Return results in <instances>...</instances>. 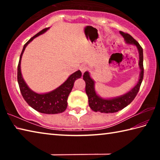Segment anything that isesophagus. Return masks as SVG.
<instances>
[{"instance_id": "1", "label": "esophagus", "mask_w": 160, "mask_h": 160, "mask_svg": "<svg viewBox=\"0 0 160 160\" xmlns=\"http://www.w3.org/2000/svg\"><path fill=\"white\" fill-rule=\"evenodd\" d=\"M80 70H81V72H82V73H84V72L88 70V67L85 66V65H82V66H81L80 68Z\"/></svg>"}]
</instances>
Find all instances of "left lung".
Masks as SVG:
<instances>
[{"label":"left lung","instance_id":"1","mask_svg":"<svg viewBox=\"0 0 160 160\" xmlns=\"http://www.w3.org/2000/svg\"><path fill=\"white\" fill-rule=\"evenodd\" d=\"M120 34L122 35L125 41L128 44H134L137 47L139 52V66L140 68V79L131 90L123 95L116 97V98L104 99L97 95L94 90V82L90 76L89 72L87 71L83 75V80L85 82V92L88 97L89 106L94 112H99L101 113H115L118 111L122 110L128 104H131L132 100L136 97L140 90L144 75V68H143V51L141 46L139 44L136 40L129 34L120 31Z\"/></svg>","mask_w":160,"mask_h":160}]
</instances>
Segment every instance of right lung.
Instances as JSON below:
<instances>
[{
	"instance_id": "1",
	"label": "right lung",
	"mask_w": 160,
	"mask_h": 160,
	"mask_svg": "<svg viewBox=\"0 0 160 160\" xmlns=\"http://www.w3.org/2000/svg\"><path fill=\"white\" fill-rule=\"evenodd\" d=\"M48 29V28H45L38 32L35 36L32 37L24 45L18 66V82L22 95L29 106L40 113L56 114V113H60L66 111L68 106V97L73 88L75 81L82 76V72L80 70H78L70 75L66 82L52 92L46 94H37L31 90L27 85L22 76L20 69L21 58L27 45L32 42L35 37L44 33Z\"/></svg>"
}]
</instances>
